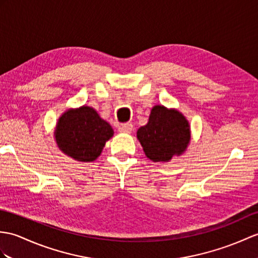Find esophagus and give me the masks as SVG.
Listing matches in <instances>:
<instances>
[{
  "instance_id": "34e87169",
  "label": "esophagus",
  "mask_w": 258,
  "mask_h": 258,
  "mask_svg": "<svg viewBox=\"0 0 258 258\" xmlns=\"http://www.w3.org/2000/svg\"><path fill=\"white\" fill-rule=\"evenodd\" d=\"M118 131L123 134H130V133H132V131H133V125H132V123L121 124L118 126Z\"/></svg>"
}]
</instances>
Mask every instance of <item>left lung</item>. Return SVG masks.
<instances>
[{
    "mask_svg": "<svg viewBox=\"0 0 258 258\" xmlns=\"http://www.w3.org/2000/svg\"><path fill=\"white\" fill-rule=\"evenodd\" d=\"M136 134L146 157L154 163L181 156L191 140L190 124L182 113L159 104L153 106L147 124Z\"/></svg>",
    "mask_w": 258,
    "mask_h": 258,
    "instance_id": "left-lung-1",
    "label": "left lung"
}]
</instances>
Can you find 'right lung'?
Listing matches in <instances>:
<instances>
[{
    "instance_id": "right-lung-1",
    "label": "right lung",
    "mask_w": 258,
    "mask_h": 258,
    "mask_svg": "<svg viewBox=\"0 0 258 258\" xmlns=\"http://www.w3.org/2000/svg\"><path fill=\"white\" fill-rule=\"evenodd\" d=\"M113 134L111 125L88 105L64 111L53 131L61 153L82 163L97 159Z\"/></svg>"
}]
</instances>
